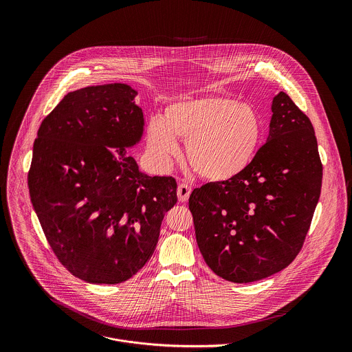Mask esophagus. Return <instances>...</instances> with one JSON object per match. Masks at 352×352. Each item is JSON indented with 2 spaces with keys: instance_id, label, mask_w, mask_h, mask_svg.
I'll use <instances>...</instances> for the list:
<instances>
[{
  "instance_id": "obj_1",
  "label": "esophagus",
  "mask_w": 352,
  "mask_h": 352,
  "mask_svg": "<svg viewBox=\"0 0 352 352\" xmlns=\"http://www.w3.org/2000/svg\"><path fill=\"white\" fill-rule=\"evenodd\" d=\"M190 194H191V187H190V184H187V183L179 184V187H177V197H179V201H188Z\"/></svg>"
}]
</instances>
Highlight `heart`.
Returning <instances> with one entry per match:
<instances>
[{"label": "heart", "instance_id": "obj_1", "mask_svg": "<svg viewBox=\"0 0 352 352\" xmlns=\"http://www.w3.org/2000/svg\"><path fill=\"white\" fill-rule=\"evenodd\" d=\"M258 111L228 96L175 101L162 120L148 126V145L162 161L180 151L176 138L186 141L191 168L208 182H228L247 169L263 138Z\"/></svg>", "mask_w": 352, "mask_h": 352}]
</instances>
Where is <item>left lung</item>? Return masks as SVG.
I'll use <instances>...</instances> for the list:
<instances>
[{
	"label": "left lung",
	"instance_id": "obj_1",
	"mask_svg": "<svg viewBox=\"0 0 352 352\" xmlns=\"http://www.w3.org/2000/svg\"><path fill=\"white\" fill-rule=\"evenodd\" d=\"M271 112L267 142L247 169L195 188L188 201L206 264L234 283L264 279L297 257L321 192L311 122L285 92Z\"/></svg>",
	"mask_w": 352,
	"mask_h": 352
}]
</instances>
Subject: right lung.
I'll list each match as a JSON object with an SVG mask.
<instances>
[{
  "label": "right lung",
  "instance_id": "right-lung-1",
  "mask_svg": "<svg viewBox=\"0 0 352 352\" xmlns=\"http://www.w3.org/2000/svg\"><path fill=\"white\" fill-rule=\"evenodd\" d=\"M135 96L126 84L70 92L43 119L34 142V210L59 263L89 283L116 285L135 275L177 201L172 176L142 173L126 151L144 134Z\"/></svg>",
  "mask_w": 352,
  "mask_h": 352
}]
</instances>
